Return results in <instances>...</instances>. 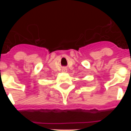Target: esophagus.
<instances>
[{
    "mask_svg": "<svg viewBox=\"0 0 131 131\" xmlns=\"http://www.w3.org/2000/svg\"><path fill=\"white\" fill-rule=\"evenodd\" d=\"M64 71H66V70H64Z\"/></svg>",
    "mask_w": 131,
    "mask_h": 131,
    "instance_id": "1",
    "label": "esophagus"
}]
</instances>
